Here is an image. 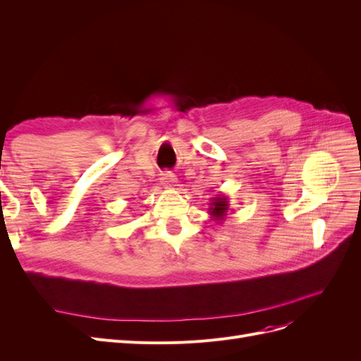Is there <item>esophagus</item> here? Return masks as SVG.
<instances>
[{
	"instance_id": "1",
	"label": "esophagus",
	"mask_w": 361,
	"mask_h": 361,
	"mask_svg": "<svg viewBox=\"0 0 361 361\" xmlns=\"http://www.w3.org/2000/svg\"><path fill=\"white\" fill-rule=\"evenodd\" d=\"M161 183H162L164 188H171V187H174V183H176V178L173 176V173L166 171V173H162Z\"/></svg>"
}]
</instances>
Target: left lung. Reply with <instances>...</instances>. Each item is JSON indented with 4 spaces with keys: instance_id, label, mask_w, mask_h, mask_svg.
<instances>
[{
    "instance_id": "8db88e82",
    "label": "left lung",
    "mask_w": 361,
    "mask_h": 361,
    "mask_svg": "<svg viewBox=\"0 0 361 361\" xmlns=\"http://www.w3.org/2000/svg\"><path fill=\"white\" fill-rule=\"evenodd\" d=\"M228 211H231L228 197L223 192L216 194L215 197H212L209 207H207V214L211 215V220H214L216 224H221L226 220Z\"/></svg>"
}]
</instances>
